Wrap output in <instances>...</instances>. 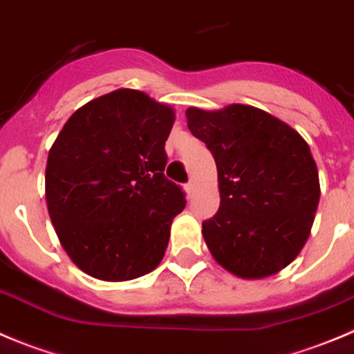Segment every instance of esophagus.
Returning a JSON list of instances; mask_svg holds the SVG:
<instances>
[{"instance_id":"1","label":"esophagus","mask_w":354,"mask_h":354,"mask_svg":"<svg viewBox=\"0 0 354 354\" xmlns=\"http://www.w3.org/2000/svg\"><path fill=\"white\" fill-rule=\"evenodd\" d=\"M185 192H187V197H192V194H194V183H192V181H189V183L185 185Z\"/></svg>"}]
</instances>
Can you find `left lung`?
<instances>
[{
	"mask_svg": "<svg viewBox=\"0 0 354 354\" xmlns=\"http://www.w3.org/2000/svg\"><path fill=\"white\" fill-rule=\"evenodd\" d=\"M185 114L218 173L221 208L203 222L213 259L241 279L286 268L304 248L319 203V174L305 139L243 104Z\"/></svg>",
	"mask_w": 354,
	"mask_h": 354,
	"instance_id": "8db88e82",
	"label": "left lung"
}]
</instances>
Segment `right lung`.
<instances>
[{
    "mask_svg": "<svg viewBox=\"0 0 354 354\" xmlns=\"http://www.w3.org/2000/svg\"><path fill=\"white\" fill-rule=\"evenodd\" d=\"M174 111L138 90L79 107L47 157L46 201L77 268L122 282L153 272L187 201L164 176Z\"/></svg>",
    "mask_w": 354,
    "mask_h": 354,
    "instance_id": "obj_1",
    "label": "right lung"
}]
</instances>
